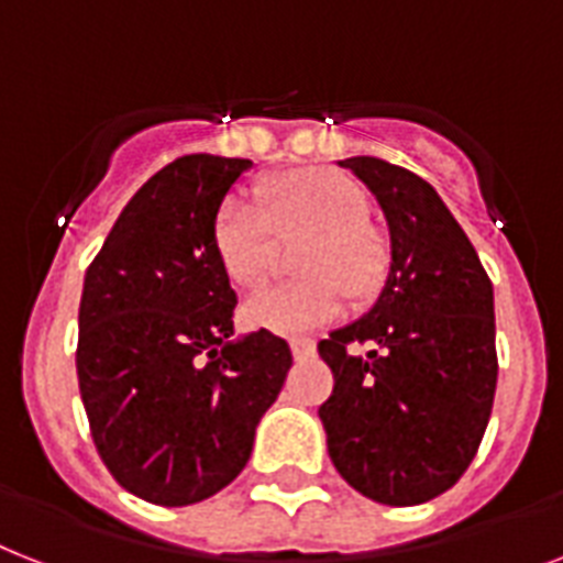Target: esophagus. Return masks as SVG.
Here are the masks:
<instances>
[{"mask_svg":"<svg viewBox=\"0 0 563 563\" xmlns=\"http://www.w3.org/2000/svg\"><path fill=\"white\" fill-rule=\"evenodd\" d=\"M289 346H291V355H295V361H303L314 353V341H309V338H291Z\"/></svg>","mask_w":563,"mask_h":563,"instance_id":"1","label":"esophagus"}]
</instances>
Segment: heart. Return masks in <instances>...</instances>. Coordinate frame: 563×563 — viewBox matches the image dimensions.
Wrapping results in <instances>:
<instances>
[{
	"mask_svg": "<svg viewBox=\"0 0 563 563\" xmlns=\"http://www.w3.org/2000/svg\"><path fill=\"white\" fill-rule=\"evenodd\" d=\"M369 199L332 170H291L254 199H228L210 231L219 268L236 289L257 286L272 268L274 238L306 234L291 283L268 286L242 306V321L274 335H297L332 321L350 303H373L390 277V240L369 222Z\"/></svg>",
	"mask_w": 563,
	"mask_h": 563,
	"instance_id": "heart-1",
	"label": "heart"
}]
</instances>
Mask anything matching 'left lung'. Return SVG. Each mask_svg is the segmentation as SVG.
<instances>
[{
	"mask_svg": "<svg viewBox=\"0 0 563 563\" xmlns=\"http://www.w3.org/2000/svg\"><path fill=\"white\" fill-rule=\"evenodd\" d=\"M390 228V277L364 318L318 344L335 378L318 408L338 474L369 500L428 504L472 465L497 387L495 291L437 190L373 155L338 162ZM369 343L367 356L352 353Z\"/></svg>",
	"mask_w": 563,
	"mask_h": 563,
	"instance_id": "1",
	"label": "left lung"
}]
</instances>
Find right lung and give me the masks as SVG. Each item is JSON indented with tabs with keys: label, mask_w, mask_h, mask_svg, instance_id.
I'll return each mask as SVG.
<instances>
[{
	"label": "right lung",
	"mask_w": 563,
	"mask_h": 563,
	"mask_svg": "<svg viewBox=\"0 0 563 563\" xmlns=\"http://www.w3.org/2000/svg\"><path fill=\"white\" fill-rule=\"evenodd\" d=\"M249 158L181 155L155 173L91 260L77 382L109 474L141 500L190 506L245 468L291 350L234 335L236 295L210 245Z\"/></svg>",
	"instance_id": "obj_1"
}]
</instances>
